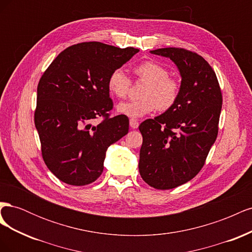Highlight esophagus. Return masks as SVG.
I'll return each mask as SVG.
<instances>
[{"label":"esophagus","mask_w":252,"mask_h":252,"mask_svg":"<svg viewBox=\"0 0 252 252\" xmlns=\"http://www.w3.org/2000/svg\"><path fill=\"white\" fill-rule=\"evenodd\" d=\"M129 123H130V127H131V128H133V129H136V128L139 127V122L136 121V120L131 119V120H130V122H129Z\"/></svg>","instance_id":"34e87169"}]
</instances>
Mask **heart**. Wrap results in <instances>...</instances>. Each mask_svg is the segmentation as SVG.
Returning <instances> with one entry per match:
<instances>
[{
	"mask_svg": "<svg viewBox=\"0 0 252 252\" xmlns=\"http://www.w3.org/2000/svg\"><path fill=\"white\" fill-rule=\"evenodd\" d=\"M139 80L147 83L141 100L122 102L117 110L126 117L138 119L154 110H168L177 102L180 94V83L169 77L168 70L155 61H143L133 67ZM131 81L122 68L114 69L108 78V88L117 97H125L130 89Z\"/></svg>",
	"mask_w": 252,
	"mask_h": 252,
	"instance_id": "1",
	"label": "heart"
}]
</instances>
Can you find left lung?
<instances>
[{"mask_svg": "<svg viewBox=\"0 0 252 252\" xmlns=\"http://www.w3.org/2000/svg\"><path fill=\"white\" fill-rule=\"evenodd\" d=\"M150 53L169 58L182 79L172 107L139 127L141 177L149 186L167 190L185 184L202 169L217 140L223 100L216 72L197 53L174 47Z\"/></svg>", "mask_w": 252, "mask_h": 252, "instance_id": "left-lung-1", "label": "left lung"}]
</instances>
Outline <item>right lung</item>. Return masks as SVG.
I'll list each match as a JSON object with an SVG mask.
<instances>
[{"label":"right lung","instance_id":"obj_1","mask_svg":"<svg viewBox=\"0 0 252 252\" xmlns=\"http://www.w3.org/2000/svg\"><path fill=\"white\" fill-rule=\"evenodd\" d=\"M140 50L86 42L53 60L37 85L34 124L48 169L68 185L84 186L103 172L106 151L128 133L124 114L109 117L110 73ZM98 116L97 126L91 122Z\"/></svg>","mask_w":252,"mask_h":252}]
</instances>
